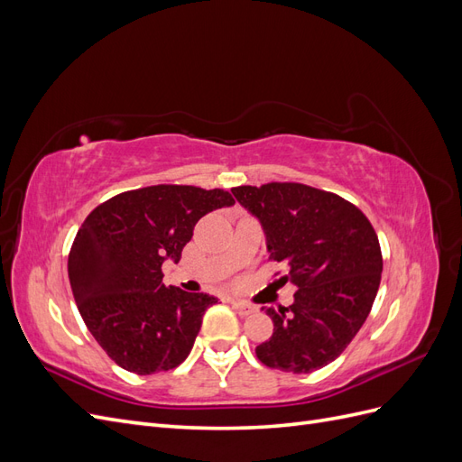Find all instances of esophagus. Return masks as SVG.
<instances>
[{"mask_svg":"<svg viewBox=\"0 0 462 462\" xmlns=\"http://www.w3.org/2000/svg\"><path fill=\"white\" fill-rule=\"evenodd\" d=\"M231 304H233V309L236 310V314H241V316H250V314L256 312V306L246 304L243 300H233Z\"/></svg>","mask_w":462,"mask_h":462,"instance_id":"1","label":"esophagus"}]
</instances>
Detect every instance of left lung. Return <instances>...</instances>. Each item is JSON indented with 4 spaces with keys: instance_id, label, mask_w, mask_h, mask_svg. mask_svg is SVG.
Returning a JSON list of instances; mask_svg holds the SVG:
<instances>
[{
    "instance_id": "8db88e82",
    "label": "left lung",
    "mask_w": 462,
    "mask_h": 462,
    "mask_svg": "<svg viewBox=\"0 0 462 462\" xmlns=\"http://www.w3.org/2000/svg\"><path fill=\"white\" fill-rule=\"evenodd\" d=\"M231 192L260 221L270 260L287 263L283 283L297 287L289 309L262 306L273 333L256 346L258 360L292 374L328 366L355 339L380 289L383 260L372 223L337 194L300 183Z\"/></svg>"
}]
</instances>
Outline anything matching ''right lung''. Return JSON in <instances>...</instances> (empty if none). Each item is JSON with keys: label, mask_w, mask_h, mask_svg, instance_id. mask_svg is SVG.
Masks as SVG:
<instances>
[{"label": "right lung", "mask_w": 462, "mask_h": 462, "mask_svg": "<svg viewBox=\"0 0 462 462\" xmlns=\"http://www.w3.org/2000/svg\"><path fill=\"white\" fill-rule=\"evenodd\" d=\"M235 200L227 190L156 185L94 208L69 253L77 309L107 356L138 375L177 368L200 331L206 292L162 283V263L180 260L197 221Z\"/></svg>", "instance_id": "1"}]
</instances>
